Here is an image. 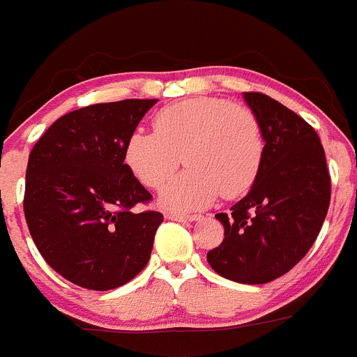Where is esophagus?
I'll return each mask as SVG.
<instances>
[{
  "label": "esophagus",
  "instance_id": "esophagus-1",
  "mask_svg": "<svg viewBox=\"0 0 357 357\" xmlns=\"http://www.w3.org/2000/svg\"><path fill=\"white\" fill-rule=\"evenodd\" d=\"M167 218L175 220V222H194V220H199V215H178V213H168Z\"/></svg>",
  "mask_w": 357,
  "mask_h": 357
}]
</instances>
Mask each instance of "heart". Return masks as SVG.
<instances>
[{"label":"heart","instance_id":"1","mask_svg":"<svg viewBox=\"0 0 357 357\" xmlns=\"http://www.w3.org/2000/svg\"><path fill=\"white\" fill-rule=\"evenodd\" d=\"M153 127L128 135L123 161L142 185L161 189L183 154L189 168L161 192L165 208H204L218 194L235 199L259 177L266 141L259 119L245 106L220 98L183 99L161 108Z\"/></svg>","mask_w":357,"mask_h":357}]
</instances>
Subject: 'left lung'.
Returning <instances> with one entry per match:
<instances>
[{
    "mask_svg": "<svg viewBox=\"0 0 357 357\" xmlns=\"http://www.w3.org/2000/svg\"><path fill=\"white\" fill-rule=\"evenodd\" d=\"M244 98L263 125L266 153L248 196L215 215L225 237L208 263L229 280L255 285L282 277L307 255L328 213L332 182L306 120L263 93Z\"/></svg>",
    "mask_w": 357,
    "mask_h": 357,
    "instance_id": "obj_1",
    "label": "left lung"
}]
</instances>
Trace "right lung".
Returning <instances> with one entry per match:
<instances>
[{"instance_id": "obj_1", "label": "right lung", "mask_w": 357, "mask_h": 357, "mask_svg": "<svg viewBox=\"0 0 357 357\" xmlns=\"http://www.w3.org/2000/svg\"><path fill=\"white\" fill-rule=\"evenodd\" d=\"M158 99L98 102L70 112L29 154L24 213L56 273L89 290L130 282L151 256L163 215L123 163V146Z\"/></svg>"}]
</instances>
